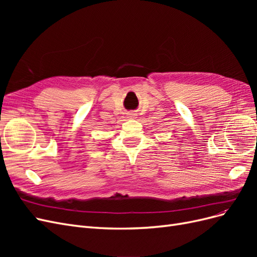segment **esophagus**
Here are the masks:
<instances>
[{"mask_svg":"<svg viewBox=\"0 0 257 257\" xmlns=\"http://www.w3.org/2000/svg\"><path fill=\"white\" fill-rule=\"evenodd\" d=\"M128 115H130V118H132V119L135 118V113H130Z\"/></svg>","mask_w":257,"mask_h":257,"instance_id":"34e87169","label":"esophagus"}]
</instances>
